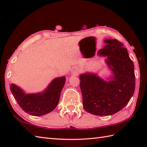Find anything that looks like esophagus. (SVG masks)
Wrapping results in <instances>:
<instances>
[{"mask_svg": "<svg viewBox=\"0 0 147 147\" xmlns=\"http://www.w3.org/2000/svg\"><path fill=\"white\" fill-rule=\"evenodd\" d=\"M78 73H79V69L78 67H73L72 69V73H73L74 75H76Z\"/></svg>", "mask_w": 147, "mask_h": 147, "instance_id": "obj_1", "label": "esophagus"}]
</instances>
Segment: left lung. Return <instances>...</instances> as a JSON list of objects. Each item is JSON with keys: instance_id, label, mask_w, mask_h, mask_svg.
Instances as JSON below:
<instances>
[{"instance_id": "1", "label": "left lung", "mask_w": 147, "mask_h": 147, "mask_svg": "<svg viewBox=\"0 0 147 147\" xmlns=\"http://www.w3.org/2000/svg\"><path fill=\"white\" fill-rule=\"evenodd\" d=\"M106 45L98 52L112 75L109 81L97 74H81L80 88L85 110L96 115L117 113L127 104L135 89L134 64L127 49L115 39H106Z\"/></svg>"}]
</instances>
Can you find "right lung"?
<instances>
[{"mask_svg":"<svg viewBox=\"0 0 147 147\" xmlns=\"http://www.w3.org/2000/svg\"><path fill=\"white\" fill-rule=\"evenodd\" d=\"M65 82V76L53 80L42 92L25 93L20 87L11 84L10 90L18 105L26 113L40 116L54 111L57 107Z\"/></svg>","mask_w":147,"mask_h":147,"instance_id":"obj_1","label":"right lung"}]
</instances>
